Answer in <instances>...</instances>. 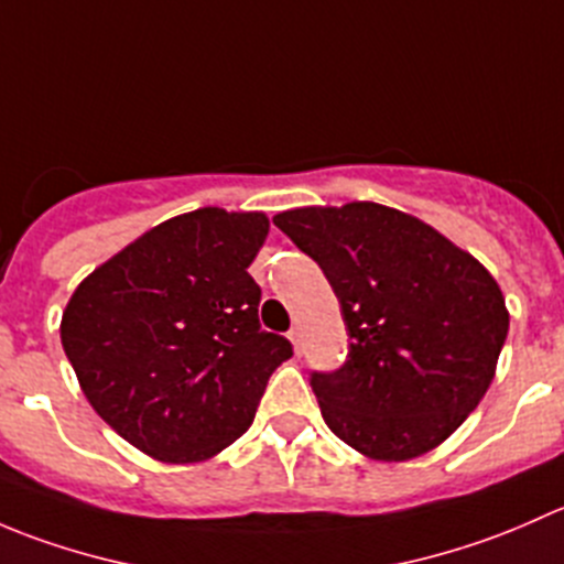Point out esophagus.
<instances>
[{"mask_svg": "<svg viewBox=\"0 0 564 564\" xmlns=\"http://www.w3.org/2000/svg\"><path fill=\"white\" fill-rule=\"evenodd\" d=\"M289 340L294 344V351H297V355H303L305 344H303V327H300V324H294V327L289 329Z\"/></svg>", "mask_w": 564, "mask_h": 564, "instance_id": "34e87169", "label": "esophagus"}]
</instances>
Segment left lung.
I'll use <instances>...</instances> for the list:
<instances>
[{
  "label": "left lung",
  "mask_w": 564,
  "mask_h": 564,
  "mask_svg": "<svg viewBox=\"0 0 564 564\" xmlns=\"http://www.w3.org/2000/svg\"><path fill=\"white\" fill-rule=\"evenodd\" d=\"M322 267L340 303L349 355L311 371L324 423L377 460L445 442L480 403L508 338L491 272L423 220L373 202L272 218Z\"/></svg>",
  "instance_id": "left-lung-1"
}]
</instances>
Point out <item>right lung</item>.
<instances>
[{
    "label": "right lung",
    "mask_w": 564,
    "mask_h": 564,
    "mask_svg": "<svg viewBox=\"0 0 564 564\" xmlns=\"http://www.w3.org/2000/svg\"><path fill=\"white\" fill-rule=\"evenodd\" d=\"M270 220L204 207L130 242L73 292L62 346L95 412L169 464L213 458L256 417L292 357L259 324L248 267Z\"/></svg>",
    "instance_id": "1"
}]
</instances>
